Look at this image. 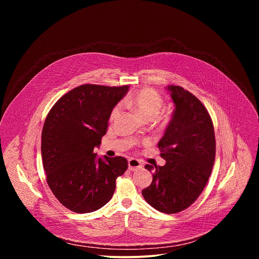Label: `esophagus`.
<instances>
[{
	"mask_svg": "<svg viewBox=\"0 0 259 259\" xmlns=\"http://www.w3.org/2000/svg\"><path fill=\"white\" fill-rule=\"evenodd\" d=\"M141 167H142V164H141V162L139 160L134 159V158H131V159L128 160V168H129V170L135 171V170H137V169H139Z\"/></svg>",
	"mask_w": 259,
	"mask_h": 259,
	"instance_id": "esophagus-1",
	"label": "esophagus"
}]
</instances>
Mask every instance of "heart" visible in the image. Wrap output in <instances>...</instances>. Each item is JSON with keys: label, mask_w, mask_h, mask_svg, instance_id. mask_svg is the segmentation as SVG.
Returning <instances> with one entry per match:
<instances>
[{"label": "heart", "mask_w": 259, "mask_h": 259, "mask_svg": "<svg viewBox=\"0 0 259 259\" xmlns=\"http://www.w3.org/2000/svg\"><path fill=\"white\" fill-rule=\"evenodd\" d=\"M124 104L137 112L145 120H154L161 112L163 106L162 96L152 88H143L128 95L124 99ZM119 106H116L110 118L114 119L119 114Z\"/></svg>", "instance_id": "1"}]
</instances>
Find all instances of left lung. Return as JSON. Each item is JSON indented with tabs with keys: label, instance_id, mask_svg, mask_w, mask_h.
I'll use <instances>...</instances> for the list:
<instances>
[{
	"label": "left lung",
	"instance_id": "8db88e82",
	"mask_svg": "<svg viewBox=\"0 0 259 259\" xmlns=\"http://www.w3.org/2000/svg\"><path fill=\"white\" fill-rule=\"evenodd\" d=\"M167 90L175 108L158 143L166 164L145 165L154 174L142 196L158 211L173 214L190 207L203 192L215 160V135L209 113L195 95L174 85Z\"/></svg>",
	"mask_w": 259,
	"mask_h": 259
}]
</instances>
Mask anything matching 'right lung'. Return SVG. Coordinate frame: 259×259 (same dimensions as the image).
<instances>
[{
  "label": "right lung",
  "instance_id": "obj_1",
  "mask_svg": "<svg viewBox=\"0 0 259 259\" xmlns=\"http://www.w3.org/2000/svg\"><path fill=\"white\" fill-rule=\"evenodd\" d=\"M129 86L86 84L64 94L49 112L42 131L47 183L57 200L76 213L98 210L112 199L125 173L123 157H97L108 119Z\"/></svg>",
  "mask_w": 259,
  "mask_h": 259
}]
</instances>
